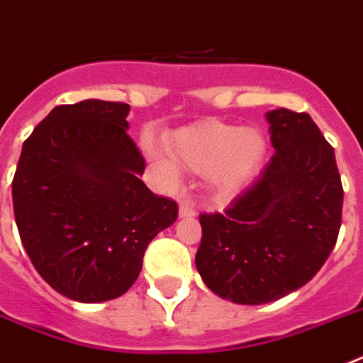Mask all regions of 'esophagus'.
<instances>
[{
  "label": "esophagus",
  "instance_id": "obj_1",
  "mask_svg": "<svg viewBox=\"0 0 363 363\" xmlns=\"http://www.w3.org/2000/svg\"><path fill=\"white\" fill-rule=\"evenodd\" d=\"M197 213L195 204L190 199H182L179 204V217H194Z\"/></svg>",
  "mask_w": 363,
  "mask_h": 363
}]
</instances>
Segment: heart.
I'll return each instance as SVG.
<instances>
[{
  "instance_id": "obj_1",
  "label": "heart",
  "mask_w": 363,
  "mask_h": 363,
  "mask_svg": "<svg viewBox=\"0 0 363 363\" xmlns=\"http://www.w3.org/2000/svg\"><path fill=\"white\" fill-rule=\"evenodd\" d=\"M166 151L146 144L151 159L197 175L219 199H234L256 181L267 157V140L259 129L241 128L219 121L186 125L166 137Z\"/></svg>"
}]
</instances>
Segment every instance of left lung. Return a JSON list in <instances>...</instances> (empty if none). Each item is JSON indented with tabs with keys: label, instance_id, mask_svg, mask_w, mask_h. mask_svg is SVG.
I'll return each mask as SVG.
<instances>
[{
	"label": "left lung",
	"instance_id": "8db88e82",
	"mask_svg": "<svg viewBox=\"0 0 363 363\" xmlns=\"http://www.w3.org/2000/svg\"><path fill=\"white\" fill-rule=\"evenodd\" d=\"M276 150L259 181L225 213H203L195 267L213 294L270 303L316 276L342 225L334 150L307 113H267Z\"/></svg>",
	"mask_w": 363,
	"mask_h": 363
}]
</instances>
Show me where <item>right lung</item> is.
Wrapping results in <instances>:
<instances>
[{
    "instance_id": "add662e5",
    "label": "right lung",
    "mask_w": 363,
    "mask_h": 363,
    "mask_svg": "<svg viewBox=\"0 0 363 363\" xmlns=\"http://www.w3.org/2000/svg\"><path fill=\"white\" fill-rule=\"evenodd\" d=\"M128 115V104L96 99L55 107L23 143L12 181L34 269L82 303L128 292L151 239L177 220V203L140 181L146 162Z\"/></svg>"
}]
</instances>
